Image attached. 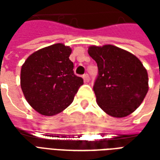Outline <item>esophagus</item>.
Segmentation results:
<instances>
[{
    "label": "esophagus",
    "instance_id": "1",
    "mask_svg": "<svg viewBox=\"0 0 160 160\" xmlns=\"http://www.w3.org/2000/svg\"><path fill=\"white\" fill-rule=\"evenodd\" d=\"M82 78H83V80L85 82H88V81H89V80H90V79H89V75H88L87 73L84 74L83 76H82Z\"/></svg>",
    "mask_w": 160,
    "mask_h": 160
}]
</instances>
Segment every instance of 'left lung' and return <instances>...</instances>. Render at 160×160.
<instances>
[{"mask_svg":"<svg viewBox=\"0 0 160 160\" xmlns=\"http://www.w3.org/2000/svg\"><path fill=\"white\" fill-rule=\"evenodd\" d=\"M88 54L98 68L93 87L98 105L113 118L133 113L149 89L142 62L132 53L111 44L89 46Z\"/></svg>","mask_w":160,"mask_h":160,"instance_id":"left-lung-1","label":"left lung"}]
</instances>
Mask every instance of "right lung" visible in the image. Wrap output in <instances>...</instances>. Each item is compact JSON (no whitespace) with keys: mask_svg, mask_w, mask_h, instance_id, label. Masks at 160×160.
<instances>
[{"mask_svg":"<svg viewBox=\"0 0 160 160\" xmlns=\"http://www.w3.org/2000/svg\"><path fill=\"white\" fill-rule=\"evenodd\" d=\"M72 49L55 43L37 50L21 67L20 87L28 104L39 114L52 117L73 101L83 79L73 73Z\"/></svg>","mask_w":160,"mask_h":160,"instance_id":"add662e5","label":"right lung"}]
</instances>
